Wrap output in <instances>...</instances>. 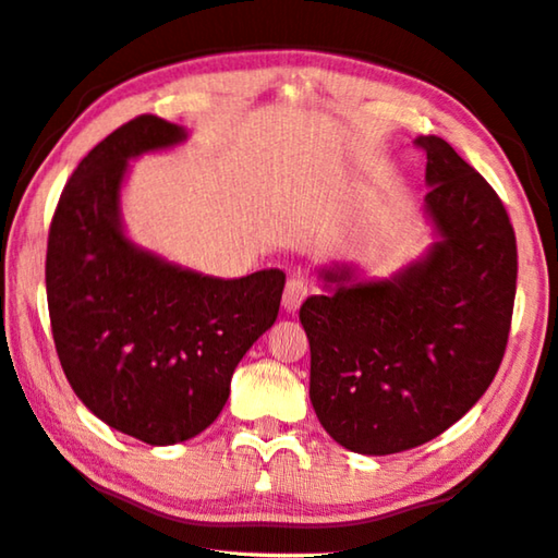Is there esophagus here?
<instances>
[{"label":"esophagus","instance_id":"34e87169","mask_svg":"<svg viewBox=\"0 0 558 558\" xmlns=\"http://www.w3.org/2000/svg\"><path fill=\"white\" fill-rule=\"evenodd\" d=\"M307 295H310L307 282L298 276L290 278L286 286V292H282V310H286V313H298L302 300H305Z\"/></svg>","mask_w":558,"mask_h":558}]
</instances>
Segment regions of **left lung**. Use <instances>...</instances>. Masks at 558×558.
I'll use <instances>...</instances> for the list:
<instances>
[{"mask_svg":"<svg viewBox=\"0 0 558 558\" xmlns=\"http://www.w3.org/2000/svg\"><path fill=\"white\" fill-rule=\"evenodd\" d=\"M415 145L428 159L426 253L389 278L319 268L323 295L300 307L310 401L359 456L423 446L458 423L493 384L512 323L517 241L502 202L442 137Z\"/></svg>","mask_w":558,"mask_h":558,"instance_id":"left-lung-1","label":"left lung"}]
</instances>
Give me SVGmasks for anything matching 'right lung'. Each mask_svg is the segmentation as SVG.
I'll return each instance as SVG.
<instances>
[{
  "label": "right lung",
  "mask_w": 558,
  "mask_h": 558,
  "mask_svg": "<svg viewBox=\"0 0 558 558\" xmlns=\"http://www.w3.org/2000/svg\"><path fill=\"white\" fill-rule=\"evenodd\" d=\"M157 116L118 128L83 157L56 206L46 298L56 352L83 405L149 446L199 436L221 413L235 366L278 317L286 272L216 278L130 239V162L184 145Z\"/></svg>",
  "instance_id": "add662e5"
}]
</instances>
